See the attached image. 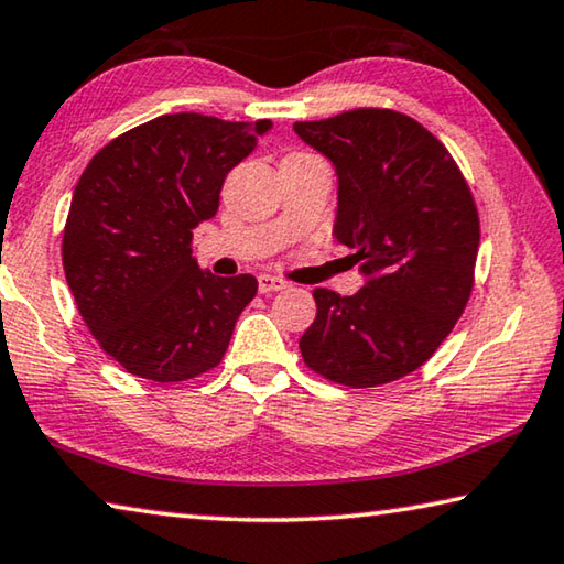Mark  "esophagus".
<instances>
[{"label":"esophagus","instance_id":"obj_1","mask_svg":"<svg viewBox=\"0 0 564 564\" xmlns=\"http://www.w3.org/2000/svg\"><path fill=\"white\" fill-rule=\"evenodd\" d=\"M283 289H289V283L275 279V275H265V273L258 275V291H261V293H275V291H283Z\"/></svg>","mask_w":564,"mask_h":564}]
</instances>
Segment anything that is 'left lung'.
<instances>
[{"label":"left lung","instance_id":"obj_1","mask_svg":"<svg viewBox=\"0 0 564 564\" xmlns=\"http://www.w3.org/2000/svg\"><path fill=\"white\" fill-rule=\"evenodd\" d=\"M296 135L336 167L334 236L354 248L361 291L316 289L301 336L308 369L351 389L416 371L467 306L479 216L449 150L416 120L361 107L296 122Z\"/></svg>","mask_w":564,"mask_h":564}]
</instances>
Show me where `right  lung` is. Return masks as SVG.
<instances>
[{
    "label": "right lung",
    "mask_w": 564,
    "mask_h": 564,
    "mask_svg": "<svg viewBox=\"0 0 564 564\" xmlns=\"http://www.w3.org/2000/svg\"><path fill=\"white\" fill-rule=\"evenodd\" d=\"M271 120L160 115L115 138L85 167L62 236L79 316L128 373L175 383L216 369L258 291L193 258V230L216 216L220 187Z\"/></svg>",
    "instance_id": "obj_1"
}]
</instances>
